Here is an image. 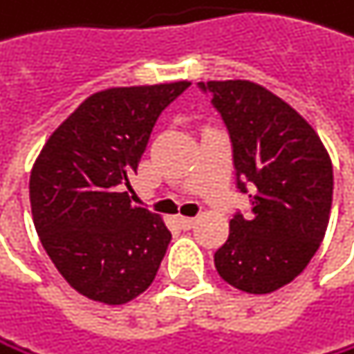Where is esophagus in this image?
<instances>
[{
    "label": "esophagus",
    "mask_w": 354,
    "mask_h": 354,
    "mask_svg": "<svg viewBox=\"0 0 354 354\" xmlns=\"http://www.w3.org/2000/svg\"><path fill=\"white\" fill-rule=\"evenodd\" d=\"M177 223H179L183 230H189L194 223H196V217H185V215H179V217H177Z\"/></svg>",
    "instance_id": "obj_1"
}]
</instances>
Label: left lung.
<instances>
[{
	"label": "left lung",
	"instance_id": "1",
	"mask_svg": "<svg viewBox=\"0 0 354 354\" xmlns=\"http://www.w3.org/2000/svg\"><path fill=\"white\" fill-rule=\"evenodd\" d=\"M198 86L230 133L239 189L251 187V215L230 219L215 268L241 291L272 293L308 266L325 236L333 194L329 153L308 122L263 86L249 80Z\"/></svg>",
	"mask_w": 354,
	"mask_h": 354
}]
</instances>
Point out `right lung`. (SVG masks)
Listing matches in <instances>:
<instances>
[{"label":"right lung","mask_w":354,"mask_h":354,"mask_svg":"<svg viewBox=\"0 0 354 354\" xmlns=\"http://www.w3.org/2000/svg\"><path fill=\"white\" fill-rule=\"evenodd\" d=\"M189 82L107 88L88 97L41 147L29 179L37 236L61 277L101 304L143 293L171 243L162 217L133 207L131 177L158 115Z\"/></svg>","instance_id":"obj_1"}]
</instances>
